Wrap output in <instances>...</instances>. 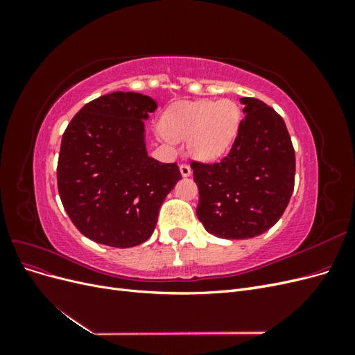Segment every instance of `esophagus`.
<instances>
[{"label":"esophagus","instance_id":"34e87169","mask_svg":"<svg viewBox=\"0 0 355 355\" xmlns=\"http://www.w3.org/2000/svg\"><path fill=\"white\" fill-rule=\"evenodd\" d=\"M179 168H180V175L184 178H188L191 175V167L187 163H182Z\"/></svg>","mask_w":355,"mask_h":355}]
</instances>
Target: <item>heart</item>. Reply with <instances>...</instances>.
I'll return each instance as SVG.
<instances>
[{
  "mask_svg": "<svg viewBox=\"0 0 355 355\" xmlns=\"http://www.w3.org/2000/svg\"><path fill=\"white\" fill-rule=\"evenodd\" d=\"M241 112L230 99L197 101L171 108L161 121L171 141H188L197 159L211 161L228 151L239 133Z\"/></svg>",
  "mask_w": 355,
  "mask_h": 355,
  "instance_id": "obj_1",
  "label": "heart"
}]
</instances>
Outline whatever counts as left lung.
I'll return each instance as SVG.
<instances>
[{
	"label": "left lung",
	"mask_w": 355,
	"mask_h": 355,
	"mask_svg": "<svg viewBox=\"0 0 355 355\" xmlns=\"http://www.w3.org/2000/svg\"><path fill=\"white\" fill-rule=\"evenodd\" d=\"M237 137L218 163L191 161L197 216L219 239H253L283 216L295 187V149L283 118L259 99L243 98Z\"/></svg>",
	"instance_id": "obj_1"
}]
</instances>
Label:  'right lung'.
I'll return each instance as SVG.
<instances>
[{"instance_id": "right-lung-1", "label": "right lung", "mask_w": 355, "mask_h": 355, "mask_svg": "<svg viewBox=\"0 0 355 355\" xmlns=\"http://www.w3.org/2000/svg\"><path fill=\"white\" fill-rule=\"evenodd\" d=\"M155 110L149 96L110 93L85 103L62 136L59 196L77 230L96 243L125 249L146 241L182 179L176 163L148 157L144 120Z\"/></svg>"}]
</instances>
